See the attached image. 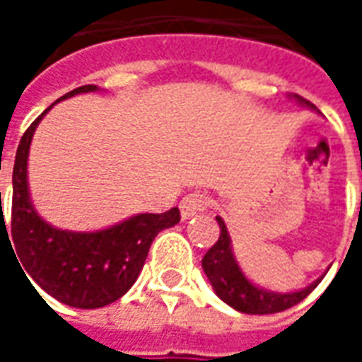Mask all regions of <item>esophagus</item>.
I'll return each mask as SVG.
<instances>
[{
    "label": "esophagus",
    "mask_w": 362,
    "mask_h": 362,
    "mask_svg": "<svg viewBox=\"0 0 362 362\" xmlns=\"http://www.w3.org/2000/svg\"><path fill=\"white\" fill-rule=\"evenodd\" d=\"M207 205V197L199 192H194V194H188L180 202V213L182 219H192L196 213L204 211V207Z\"/></svg>",
    "instance_id": "obj_1"
}]
</instances>
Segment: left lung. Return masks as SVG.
<instances>
[{
    "label": "left lung",
    "mask_w": 362,
    "mask_h": 362,
    "mask_svg": "<svg viewBox=\"0 0 362 362\" xmlns=\"http://www.w3.org/2000/svg\"><path fill=\"white\" fill-rule=\"evenodd\" d=\"M293 98L306 108L316 110V106L308 100H304L303 96L293 95ZM215 219H217L221 228L219 240L207 250V254L202 259V267H204L205 275L211 283L215 295L219 296L223 303L233 306L235 310L244 312V314H275V312L287 310L310 295L322 281V277H320L314 283H310L308 287L293 291V293H273V291L254 285L244 275L238 262H236L235 254H233V244H230V236H228L225 221L221 219L219 215Z\"/></svg>",
    "instance_id": "8db88e82"
}]
</instances>
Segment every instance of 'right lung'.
I'll return each instance as SVG.
<instances>
[{
	"label": "right lung",
	"mask_w": 362,
	"mask_h": 362,
	"mask_svg": "<svg viewBox=\"0 0 362 362\" xmlns=\"http://www.w3.org/2000/svg\"><path fill=\"white\" fill-rule=\"evenodd\" d=\"M95 90H98L96 85H83L56 103ZM52 106H48L21 137L13 166L11 227L5 225L1 211L0 244L1 236L9 240V246L13 242L11 250L16 248L13 254L17 252L15 258H19V267L23 266L21 272L25 269V277L31 275L27 278L28 283L33 279L59 303L74 308H103L132 288L147 259L151 243L160 230L174 227L180 221V211L178 207H173L160 215L137 213L129 219L95 233L62 230L46 223L36 213L30 199L27 163L35 129ZM7 228H12L9 233Z\"/></svg>",
	"instance_id": "obj_1"
}]
</instances>
